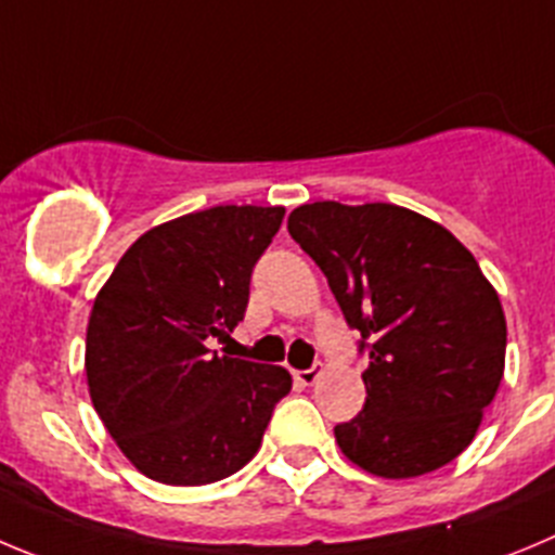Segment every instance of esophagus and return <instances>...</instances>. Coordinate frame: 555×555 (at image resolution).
<instances>
[{
  "label": "esophagus",
  "instance_id": "34e87169",
  "mask_svg": "<svg viewBox=\"0 0 555 555\" xmlns=\"http://www.w3.org/2000/svg\"><path fill=\"white\" fill-rule=\"evenodd\" d=\"M320 375H323V364L312 366V370H295V372H293L295 383H301V386H312V383L318 380Z\"/></svg>",
  "mask_w": 555,
  "mask_h": 555
}]
</instances>
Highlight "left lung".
Segmentation results:
<instances>
[{"mask_svg":"<svg viewBox=\"0 0 555 555\" xmlns=\"http://www.w3.org/2000/svg\"><path fill=\"white\" fill-rule=\"evenodd\" d=\"M361 331L364 411L334 435L366 474L413 479L468 449L504 377L506 318L474 254L388 202H312L287 219Z\"/></svg>","mask_w":555,"mask_h":555,"instance_id":"1","label":"left lung"}]
</instances>
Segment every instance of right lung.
I'll return each mask as SVG.
<instances>
[{
	"label": "right lung",
	"mask_w": 555,
	"mask_h": 555,
	"mask_svg": "<svg viewBox=\"0 0 555 555\" xmlns=\"http://www.w3.org/2000/svg\"><path fill=\"white\" fill-rule=\"evenodd\" d=\"M284 207L216 205L144 232L92 304L85 370L103 427L147 479L210 485L257 454L284 366L210 353L243 320Z\"/></svg>",
	"instance_id": "obj_1"
}]
</instances>
